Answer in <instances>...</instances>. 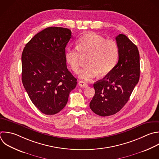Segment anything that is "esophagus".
Instances as JSON below:
<instances>
[{"label": "esophagus", "mask_w": 159, "mask_h": 159, "mask_svg": "<svg viewBox=\"0 0 159 159\" xmlns=\"http://www.w3.org/2000/svg\"><path fill=\"white\" fill-rule=\"evenodd\" d=\"M78 85L81 87V88H87L88 87V84L84 82V81H79L78 82Z\"/></svg>", "instance_id": "1"}]
</instances>
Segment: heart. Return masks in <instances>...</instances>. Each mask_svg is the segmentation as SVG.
<instances>
[{
  "instance_id": "obj_1",
  "label": "heart",
  "mask_w": 159,
  "mask_h": 159,
  "mask_svg": "<svg viewBox=\"0 0 159 159\" xmlns=\"http://www.w3.org/2000/svg\"><path fill=\"white\" fill-rule=\"evenodd\" d=\"M119 55L117 43L106 40L95 33L89 32L81 36L76 42V47H67L65 57L67 63L76 73H78L82 57H87V65L81 69L80 77L89 81L98 74L108 75L116 66Z\"/></svg>"
}]
</instances>
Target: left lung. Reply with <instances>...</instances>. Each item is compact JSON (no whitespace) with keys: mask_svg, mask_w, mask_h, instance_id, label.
I'll use <instances>...</instances> for the list:
<instances>
[{"mask_svg":"<svg viewBox=\"0 0 159 159\" xmlns=\"http://www.w3.org/2000/svg\"><path fill=\"white\" fill-rule=\"evenodd\" d=\"M116 40L119 49L118 62L103 79L94 83L95 94L89 103L91 109L100 116L119 112L139 80L140 57L137 46L123 34L117 35Z\"/></svg>","mask_w":159,"mask_h":159,"instance_id":"left-lung-1","label":"left lung"}]
</instances>
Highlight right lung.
Segmentation results:
<instances>
[{"label": "right lung", "mask_w": 159, "mask_h": 159, "mask_svg": "<svg viewBox=\"0 0 159 159\" xmlns=\"http://www.w3.org/2000/svg\"><path fill=\"white\" fill-rule=\"evenodd\" d=\"M71 37L68 29L48 27L26 44L22 54L23 85L33 104L47 115L61 111L77 84L65 57Z\"/></svg>", "instance_id": "1"}]
</instances>
